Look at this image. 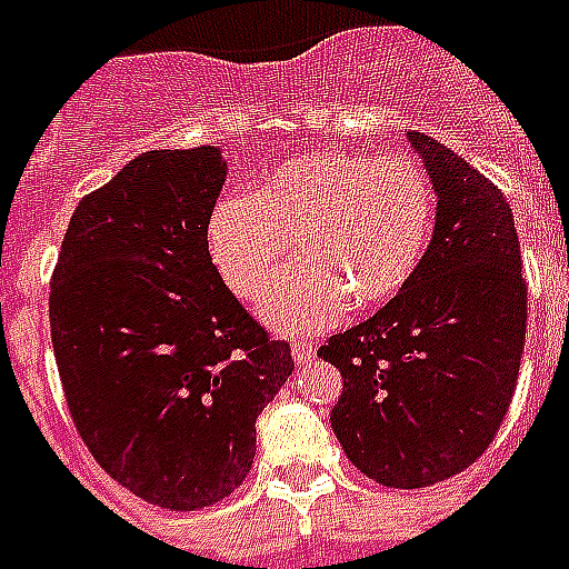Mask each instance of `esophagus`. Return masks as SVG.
Returning a JSON list of instances; mask_svg holds the SVG:
<instances>
[{
    "label": "esophagus",
    "instance_id": "obj_1",
    "mask_svg": "<svg viewBox=\"0 0 569 569\" xmlns=\"http://www.w3.org/2000/svg\"><path fill=\"white\" fill-rule=\"evenodd\" d=\"M292 357L295 363H310L312 357H316V342H310V339H295Z\"/></svg>",
    "mask_w": 569,
    "mask_h": 569
}]
</instances>
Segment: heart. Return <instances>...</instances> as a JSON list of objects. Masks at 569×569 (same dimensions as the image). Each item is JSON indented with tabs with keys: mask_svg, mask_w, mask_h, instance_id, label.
I'll return each mask as SVG.
<instances>
[{
	"mask_svg": "<svg viewBox=\"0 0 569 569\" xmlns=\"http://www.w3.org/2000/svg\"><path fill=\"white\" fill-rule=\"evenodd\" d=\"M437 218L431 177L410 156L325 150L280 164L248 197H227L206 221V250L239 301H257L296 244L299 262L262 298L283 333L328 325L346 301H392L422 262Z\"/></svg>",
	"mask_w": 569,
	"mask_h": 569,
	"instance_id": "b5f03b06",
	"label": "heart"
}]
</instances>
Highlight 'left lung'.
<instances>
[{
	"label": "left lung",
	"mask_w": 569,
	"mask_h": 569,
	"mask_svg": "<svg viewBox=\"0 0 569 569\" xmlns=\"http://www.w3.org/2000/svg\"><path fill=\"white\" fill-rule=\"evenodd\" d=\"M437 194L422 262L401 292L319 348L342 372L330 428L383 487L458 476L493 442L526 346L520 239L505 194L425 132H407Z\"/></svg>",
	"instance_id": "8db88e82"
}]
</instances>
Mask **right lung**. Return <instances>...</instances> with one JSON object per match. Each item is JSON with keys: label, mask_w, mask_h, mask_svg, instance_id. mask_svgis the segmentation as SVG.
<instances>
[{"label": "right lung", "mask_w": 569, "mask_h": 569, "mask_svg": "<svg viewBox=\"0 0 569 569\" xmlns=\"http://www.w3.org/2000/svg\"><path fill=\"white\" fill-rule=\"evenodd\" d=\"M223 177L218 147L136 156L76 206L49 292L76 431L118 485L171 511L244 481L257 416L295 369L206 250Z\"/></svg>", "instance_id": "obj_1"}]
</instances>
